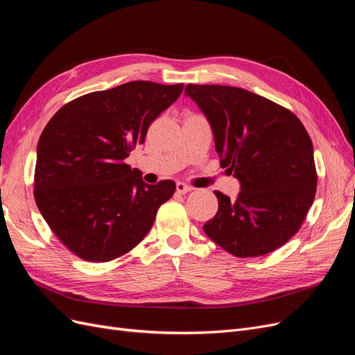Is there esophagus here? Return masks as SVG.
<instances>
[{
	"label": "esophagus",
	"mask_w": 355,
	"mask_h": 355,
	"mask_svg": "<svg viewBox=\"0 0 355 355\" xmlns=\"http://www.w3.org/2000/svg\"><path fill=\"white\" fill-rule=\"evenodd\" d=\"M191 190H193V187L184 184V182H177V193L186 194V193H189V191H191Z\"/></svg>",
	"instance_id": "obj_1"
}]
</instances>
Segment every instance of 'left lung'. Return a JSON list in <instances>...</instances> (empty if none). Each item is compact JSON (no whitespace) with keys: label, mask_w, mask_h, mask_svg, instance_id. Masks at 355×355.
Instances as JSON below:
<instances>
[{"label":"left lung","mask_w":355,"mask_h":355,"mask_svg":"<svg viewBox=\"0 0 355 355\" xmlns=\"http://www.w3.org/2000/svg\"><path fill=\"white\" fill-rule=\"evenodd\" d=\"M186 96L207 116L221 166L240 182L234 200L214 191L218 212L203 232L239 258L279 249L300 230L315 196L314 150L302 122L243 88L189 84Z\"/></svg>","instance_id":"8db88e82"}]
</instances>
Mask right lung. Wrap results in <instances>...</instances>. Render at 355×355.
<instances>
[{"mask_svg":"<svg viewBox=\"0 0 355 355\" xmlns=\"http://www.w3.org/2000/svg\"><path fill=\"white\" fill-rule=\"evenodd\" d=\"M182 84L132 81L64 105L37 147V207L75 255L107 262L130 252L175 191L173 180L146 184L125 159L150 123L182 93Z\"/></svg>","mask_w":355,"mask_h":355,"instance_id":"1","label":"right lung"}]
</instances>
